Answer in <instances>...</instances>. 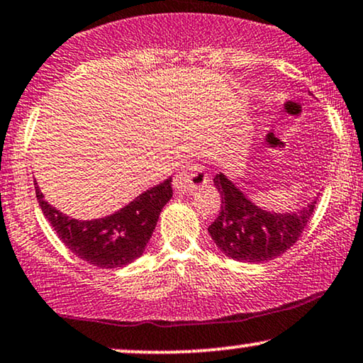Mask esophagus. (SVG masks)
Wrapping results in <instances>:
<instances>
[{
    "mask_svg": "<svg viewBox=\"0 0 363 363\" xmlns=\"http://www.w3.org/2000/svg\"><path fill=\"white\" fill-rule=\"evenodd\" d=\"M206 182H208V174H206L204 167L199 164H189L176 174L172 184L174 189L179 192H192L197 187L204 186Z\"/></svg>",
    "mask_w": 363,
    "mask_h": 363,
    "instance_id": "obj_1",
    "label": "esophagus"
}]
</instances>
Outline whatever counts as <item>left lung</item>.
<instances>
[{"label":"left lung","instance_id":"8db88e82","mask_svg":"<svg viewBox=\"0 0 363 363\" xmlns=\"http://www.w3.org/2000/svg\"><path fill=\"white\" fill-rule=\"evenodd\" d=\"M221 196V213L208 228L216 246L228 258L242 263H263L290 250L313 214L316 199L303 208L277 213L250 199L224 172L213 179Z\"/></svg>","mask_w":363,"mask_h":363}]
</instances>
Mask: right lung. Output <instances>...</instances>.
<instances>
[{
  "label": "right lung",
  "mask_w": 363,
  "mask_h": 363,
  "mask_svg": "<svg viewBox=\"0 0 363 363\" xmlns=\"http://www.w3.org/2000/svg\"><path fill=\"white\" fill-rule=\"evenodd\" d=\"M171 182L172 177H169L140 192L134 201L116 213L86 221L70 218L48 204L38 182H35V191L45 218L63 245L86 263L112 269L132 263L144 255L154 235L160 211L172 197Z\"/></svg>",
  "instance_id": "obj_1"
}]
</instances>
